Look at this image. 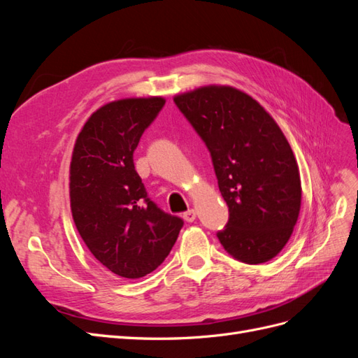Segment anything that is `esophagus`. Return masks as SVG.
<instances>
[{
    "mask_svg": "<svg viewBox=\"0 0 358 358\" xmlns=\"http://www.w3.org/2000/svg\"><path fill=\"white\" fill-rule=\"evenodd\" d=\"M182 216H183V220H185L187 222H192L194 220H196L197 213H196V210H194V209H189V210H187L185 213H183Z\"/></svg>",
    "mask_w": 358,
    "mask_h": 358,
    "instance_id": "1",
    "label": "esophagus"
}]
</instances>
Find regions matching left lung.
Returning a JSON list of instances; mask_svg holds the SVG:
<instances>
[{
  "instance_id": "1",
  "label": "left lung",
  "mask_w": 358,
  "mask_h": 358,
  "mask_svg": "<svg viewBox=\"0 0 358 358\" xmlns=\"http://www.w3.org/2000/svg\"><path fill=\"white\" fill-rule=\"evenodd\" d=\"M179 110L208 146L230 218L224 249L246 264L282 251L301 204L299 166L282 129L251 95L227 85L176 95Z\"/></svg>"
}]
</instances>
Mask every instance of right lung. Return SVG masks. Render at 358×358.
I'll return each instance as SVG.
<instances>
[{
  "instance_id": "right-lung-1",
  "label": "right lung",
  "mask_w": 358,
  "mask_h": 358,
  "mask_svg": "<svg viewBox=\"0 0 358 358\" xmlns=\"http://www.w3.org/2000/svg\"><path fill=\"white\" fill-rule=\"evenodd\" d=\"M166 100L122 99L95 110L76 138L70 206L85 245L112 273L137 279L164 262L183 221L148 197L133 154Z\"/></svg>"
}]
</instances>
